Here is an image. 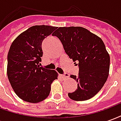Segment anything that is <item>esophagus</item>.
<instances>
[{"mask_svg":"<svg viewBox=\"0 0 121 121\" xmlns=\"http://www.w3.org/2000/svg\"><path fill=\"white\" fill-rule=\"evenodd\" d=\"M61 78H69V75L67 73H65L64 74H61L60 75Z\"/></svg>","mask_w":121,"mask_h":121,"instance_id":"34e87169","label":"esophagus"}]
</instances>
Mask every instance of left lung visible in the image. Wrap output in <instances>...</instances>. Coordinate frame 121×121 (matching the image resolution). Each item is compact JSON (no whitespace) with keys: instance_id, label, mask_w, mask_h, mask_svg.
I'll return each mask as SVG.
<instances>
[{"instance_id":"obj_1","label":"left lung","mask_w":121,"mask_h":121,"mask_svg":"<svg viewBox=\"0 0 121 121\" xmlns=\"http://www.w3.org/2000/svg\"><path fill=\"white\" fill-rule=\"evenodd\" d=\"M52 35L59 38L74 63L78 62V76H70L78 82L77 89L69 93V97L76 101L93 97L104 86L109 75L110 58L103 41L80 26L60 27Z\"/></svg>"}]
</instances>
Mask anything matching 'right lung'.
I'll list each match as a JSON object with an SVG mask.
<instances>
[{"label":"right lung","mask_w":121,"mask_h":121,"mask_svg":"<svg viewBox=\"0 0 121 121\" xmlns=\"http://www.w3.org/2000/svg\"><path fill=\"white\" fill-rule=\"evenodd\" d=\"M57 28L35 25L21 33L13 41L8 54L7 75L20 99L30 103L43 101L50 94L51 84L58 73L39 67L43 40Z\"/></svg>","instance_id":"obj_1"}]
</instances>
